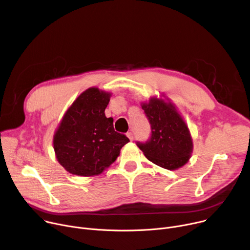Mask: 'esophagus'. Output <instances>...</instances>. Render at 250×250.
<instances>
[{
    "label": "esophagus",
    "mask_w": 250,
    "mask_h": 250,
    "mask_svg": "<svg viewBox=\"0 0 250 250\" xmlns=\"http://www.w3.org/2000/svg\"><path fill=\"white\" fill-rule=\"evenodd\" d=\"M126 135H127V137L129 138V140H132V139H133V134H132V132L129 131V132L126 133Z\"/></svg>",
    "instance_id": "obj_1"
}]
</instances>
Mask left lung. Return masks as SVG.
I'll return each instance as SVG.
<instances>
[{
  "label": "left lung",
  "instance_id": "1",
  "mask_svg": "<svg viewBox=\"0 0 250 250\" xmlns=\"http://www.w3.org/2000/svg\"><path fill=\"white\" fill-rule=\"evenodd\" d=\"M150 124L151 135L146 142H136V146L152 163L175 170L185 165L193 151V141L189 128L171 102L151 98L142 103Z\"/></svg>",
  "mask_w": 250,
  "mask_h": 250
}]
</instances>
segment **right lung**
<instances>
[{"mask_svg":"<svg viewBox=\"0 0 250 250\" xmlns=\"http://www.w3.org/2000/svg\"><path fill=\"white\" fill-rule=\"evenodd\" d=\"M111 93L92 87L84 91L66 111L53 136L58 162L78 176L101 174L114 163L129 139L114 129L104 116Z\"/></svg>","mask_w":250,"mask_h":250,"instance_id":"1","label":"right lung"}]
</instances>
